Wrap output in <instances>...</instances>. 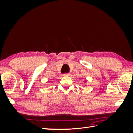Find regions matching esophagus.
Masks as SVG:
<instances>
[{"mask_svg": "<svg viewBox=\"0 0 133 133\" xmlns=\"http://www.w3.org/2000/svg\"><path fill=\"white\" fill-rule=\"evenodd\" d=\"M64 76H70V73H65L64 74Z\"/></svg>", "mask_w": 133, "mask_h": 133, "instance_id": "obj_1", "label": "esophagus"}]
</instances>
